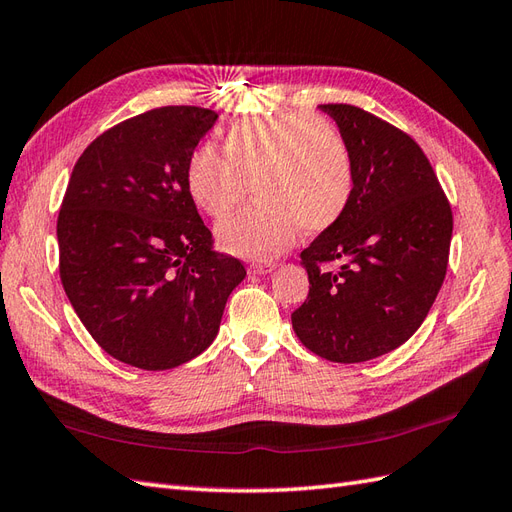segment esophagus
Instances as JSON below:
<instances>
[{"label": "esophagus", "instance_id": "esophagus-1", "mask_svg": "<svg viewBox=\"0 0 512 512\" xmlns=\"http://www.w3.org/2000/svg\"><path fill=\"white\" fill-rule=\"evenodd\" d=\"M272 270H275L272 261H253V264L248 266V275H268Z\"/></svg>", "mask_w": 512, "mask_h": 512}]
</instances>
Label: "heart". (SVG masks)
<instances>
[{
  "label": "heart",
  "instance_id": "heart-1",
  "mask_svg": "<svg viewBox=\"0 0 512 512\" xmlns=\"http://www.w3.org/2000/svg\"><path fill=\"white\" fill-rule=\"evenodd\" d=\"M224 152L198 146L187 163V189L200 211L224 218L242 205L253 185L257 205L222 220V251L268 259L288 246L299 229L318 233L347 211L355 165L347 139L312 113H285L235 124Z\"/></svg>",
  "mask_w": 512,
  "mask_h": 512
}]
</instances>
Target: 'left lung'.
I'll return each instance as SVG.
<instances>
[{"label":"left lung","instance_id":"obj_1","mask_svg":"<svg viewBox=\"0 0 512 512\" xmlns=\"http://www.w3.org/2000/svg\"><path fill=\"white\" fill-rule=\"evenodd\" d=\"M347 139L355 187L342 218L301 253L310 277L294 334L355 364L401 347L441 290L454 218L430 161L403 130L351 104H320ZM338 260L336 271L319 270Z\"/></svg>","mask_w":512,"mask_h":512}]
</instances>
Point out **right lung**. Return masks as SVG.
Masks as SVG:
<instances>
[{
  "label": "right lung",
  "mask_w": 512,
  "mask_h": 512,
  "mask_svg": "<svg viewBox=\"0 0 512 512\" xmlns=\"http://www.w3.org/2000/svg\"><path fill=\"white\" fill-rule=\"evenodd\" d=\"M218 120L161 106L82 152L58 213L61 281L91 338L124 364L168 371L216 340L240 259L213 251L187 163Z\"/></svg>",
  "instance_id": "right-lung-1"
}]
</instances>
